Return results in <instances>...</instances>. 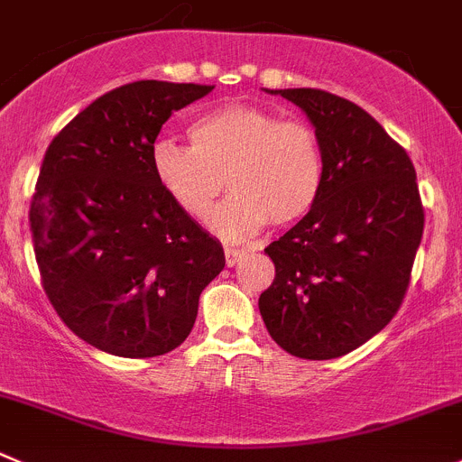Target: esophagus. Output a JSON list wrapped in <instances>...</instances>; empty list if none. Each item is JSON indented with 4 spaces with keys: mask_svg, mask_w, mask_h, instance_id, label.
I'll return each mask as SVG.
<instances>
[{
    "mask_svg": "<svg viewBox=\"0 0 462 462\" xmlns=\"http://www.w3.org/2000/svg\"><path fill=\"white\" fill-rule=\"evenodd\" d=\"M245 250L239 248V245H226V263L227 266H235V263H239V259L244 257Z\"/></svg>",
    "mask_w": 462,
    "mask_h": 462,
    "instance_id": "obj_1",
    "label": "esophagus"
}]
</instances>
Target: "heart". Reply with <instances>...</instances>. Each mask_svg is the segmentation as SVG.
I'll list each match as a JSON object with an SVG mask.
<instances>
[{"instance_id":"1","label":"heart","mask_w":462,"mask_h":462,"mask_svg":"<svg viewBox=\"0 0 462 462\" xmlns=\"http://www.w3.org/2000/svg\"><path fill=\"white\" fill-rule=\"evenodd\" d=\"M191 146L160 137L151 169L160 189L187 217L203 221L223 187L232 196L214 212L212 227L227 239L300 221L322 185V153L309 124L280 119L248 103H223L187 128Z\"/></svg>"}]
</instances>
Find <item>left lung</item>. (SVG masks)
<instances>
[{
	"instance_id": "1",
	"label": "left lung",
	"mask_w": 462,
	"mask_h": 462,
	"mask_svg": "<svg viewBox=\"0 0 462 462\" xmlns=\"http://www.w3.org/2000/svg\"><path fill=\"white\" fill-rule=\"evenodd\" d=\"M266 92L316 128L322 185L302 221L263 250L275 280L259 313L289 355L336 359L379 334L404 300L424 230L415 169L356 103L313 88Z\"/></svg>"
}]
</instances>
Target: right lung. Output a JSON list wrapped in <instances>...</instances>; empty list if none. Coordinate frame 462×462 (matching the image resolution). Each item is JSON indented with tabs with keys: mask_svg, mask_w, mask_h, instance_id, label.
I'll return each mask as SVG.
<instances>
[{
	"mask_svg": "<svg viewBox=\"0 0 462 462\" xmlns=\"http://www.w3.org/2000/svg\"><path fill=\"white\" fill-rule=\"evenodd\" d=\"M214 85L137 80L103 94L49 144L29 223L42 289L97 350L146 359L189 336L221 244L176 208L151 169L173 112Z\"/></svg>",
	"mask_w": 462,
	"mask_h": 462,
	"instance_id": "obj_1",
	"label": "right lung"
}]
</instances>
